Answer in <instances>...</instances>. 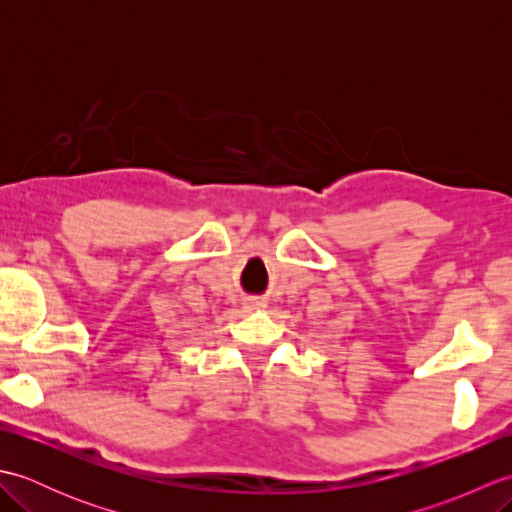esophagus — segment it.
<instances>
[{
  "label": "esophagus",
  "mask_w": 512,
  "mask_h": 512,
  "mask_svg": "<svg viewBox=\"0 0 512 512\" xmlns=\"http://www.w3.org/2000/svg\"><path fill=\"white\" fill-rule=\"evenodd\" d=\"M253 306H259V303H257V301H255V303H253Z\"/></svg>",
  "instance_id": "1"
}]
</instances>
